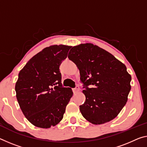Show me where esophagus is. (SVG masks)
I'll return each instance as SVG.
<instances>
[{
	"instance_id": "34e87169",
	"label": "esophagus",
	"mask_w": 147,
	"mask_h": 147,
	"mask_svg": "<svg viewBox=\"0 0 147 147\" xmlns=\"http://www.w3.org/2000/svg\"><path fill=\"white\" fill-rule=\"evenodd\" d=\"M79 90H80V88H79L78 86H76V87L73 89L74 94H76V93H77Z\"/></svg>"
}]
</instances>
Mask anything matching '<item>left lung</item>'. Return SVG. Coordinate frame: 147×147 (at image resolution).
Wrapping results in <instances>:
<instances>
[{
    "label": "left lung",
    "instance_id": "obj_1",
    "mask_svg": "<svg viewBox=\"0 0 147 147\" xmlns=\"http://www.w3.org/2000/svg\"><path fill=\"white\" fill-rule=\"evenodd\" d=\"M68 57L80 71L86 101L84 118L94 124L113 120L127 101L131 75L126 67L106 50L91 43L74 46Z\"/></svg>",
    "mask_w": 147,
    "mask_h": 147
}]
</instances>
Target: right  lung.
Listing matches in <instances>:
<instances>
[{"label":"right lung","instance_id":"1","mask_svg":"<svg viewBox=\"0 0 147 147\" xmlns=\"http://www.w3.org/2000/svg\"><path fill=\"white\" fill-rule=\"evenodd\" d=\"M71 48L53 45L43 49L18 74L15 87L18 103L27 119L36 127L57 125L73 96L71 88L62 86L59 71Z\"/></svg>","mask_w":147,"mask_h":147}]
</instances>
